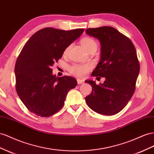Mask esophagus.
<instances>
[{"label": "esophagus", "instance_id": "obj_1", "mask_svg": "<svg viewBox=\"0 0 154 154\" xmlns=\"http://www.w3.org/2000/svg\"><path fill=\"white\" fill-rule=\"evenodd\" d=\"M77 83H78V85L82 84L83 83H84V81H83L82 80H81V79H79V78H78V79H77Z\"/></svg>", "mask_w": 154, "mask_h": 154}]
</instances>
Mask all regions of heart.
<instances>
[{
	"instance_id": "heart-1",
	"label": "heart",
	"mask_w": 154,
	"mask_h": 154,
	"mask_svg": "<svg viewBox=\"0 0 154 154\" xmlns=\"http://www.w3.org/2000/svg\"><path fill=\"white\" fill-rule=\"evenodd\" d=\"M82 47L87 52H89L93 50H96L97 48V43L96 41L89 37H85L80 41ZM70 46L67 47L63 51V54L66 55L68 53ZM92 65L90 63L87 64H73L69 67L70 72L78 77H84L90 70L92 69Z\"/></svg>"
}]
</instances>
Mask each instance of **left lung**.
I'll list each match as a JSON object with an SVG mask.
<instances>
[{"label":"left lung","instance_id":"left-lung-1","mask_svg":"<svg viewBox=\"0 0 154 154\" xmlns=\"http://www.w3.org/2000/svg\"><path fill=\"white\" fill-rule=\"evenodd\" d=\"M86 34L101 44L100 61L92 76L106 78L103 84L86 80L93 87L85 97L94 111L104 115L118 113L125 107L135 90L140 65L131 41L115 28L102 26L86 29Z\"/></svg>","mask_w":154,"mask_h":154}]
</instances>
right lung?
I'll list each match as a JSON object with an SVG mask.
<instances>
[{"mask_svg":"<svg viewBox=\"0 0 154 154\" xmlns=\"http://www.w3.org/2000/svg\"><path fill=\"white\" fill-rule=\"evenodd\" d=\"M84 31L45 28L24 45L15 66V89L32 113L44 117L56 113L63 106L69 91L77 85L73 77L53 75L51 67Z\"/></svg>","mask_w":154,"mask_h":154,"instance_id":"1","label":"right lung"}]
</instances>
